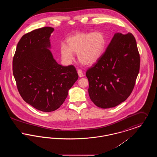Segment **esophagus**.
I'll return each instance as SVG.
<instances>
[{"instance_id":"34e87169","label":"esophagus","mask_w":157,"mask_h":157,"mask_svg":"<svg viewBox=\"0 0 157 157\" xmlns=\"http://www.w3.org/2000/svg\"><path fill=\"white\" fill-rule=\"evenodd\" d=\"M77 72H78V75H79V77H82L83 76V74L81 69H78Z\"/></svg>"}]
</instances>
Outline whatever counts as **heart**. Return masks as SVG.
I'll use <instances>...</instances> for the list:
<instances>
[{"mask_svg":"<svg viewBox=\"0 0 157 157\" xmlns=\"http://www.w3.org/2000/svg\"><path fill=\"white\" fill-rule=\"evenodd\" d=\"M67 45L60 48L61 58L69 63L74 59V53H78L79 62L85 65L95 63L104 53L106 39L101 32H78L67 39Z\"/></svg>","mask_w":157,"mask_h":157,"instance_id":"1","label":"heart"}]
</instances>
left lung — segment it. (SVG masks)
Returning <instances> with one entry per match:
<instances>
[{
  "label": "left lung",
  "instance_id": "8db88e82",
  "mask_svg": "<svg viewBox=\"0 0 157 157\" xmlns=\"http://www.w3.org/2000/svg\"><path fill=\"white\" fill-rule=\"evenodd\" d=\"M140 67L134 35L115 33L101 57L86 72L90 99L101 108L125 101L134 90Z\"/></svg>",
  "mask_w": 157,
  "mask_h": 157
}]
</instances>
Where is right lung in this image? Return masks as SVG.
Masks as SVG:
<instances>
[{"mask_svg":"<svg viewBox=\"0 0 157 157\" xmlns=\"http://www.w3.org/2000/svg\"><path fill=\"white\" fill-rule=\"evenodd\" d=\"M51 27L25 34L13 58V74L23 99L43 112H52L63 104L77 79L72 65L62 66L53 59L49 48Z\"/></svg>","mask_w":157,"mask_h":157,"instance_id":"1","label":"right lung"}]
</instances>
